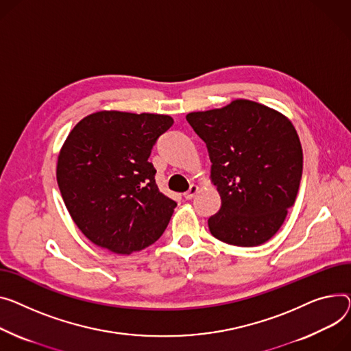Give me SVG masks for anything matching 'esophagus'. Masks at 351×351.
Segmentation results:
<instances>
[{
	"instance_id": "esophagus-1",
	"label": "esophagus",
	"mask_w": 351,
	"mask_h": 351,
	"mask_svg": "<svg viewBox=\"0 0 351 351\" xmlns=\"http://www.w3.org/2000/svg\"><path fill=\"white\" fill-rule=\"evenodd\" d=\"M199 192V186L197 184H191V188H189V191L188 192H184L183 193V196H184V199L186 200H191V199H193L195 196H196V193Z\"/></svg>"
}]
</instances>
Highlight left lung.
I'll return each mask as SVG.
<instances>
[{"instance_id":"obj_1","label":"left lung","mask_w":351,"mask_h":351,"mask_svg":"<svg viewBox=\"0 0 351 351\" xmlns=\"http://www.w3.org/2000/svg\"><path fill=\"white\" fill-rule=\"evenodd\" d=\"M186 120L207 145L210 179L221 197L210 232L237 247L267 243L284 224L302 178L303 154L291 120L245 99L189 112Z\"/></svg>"}]
</instances>
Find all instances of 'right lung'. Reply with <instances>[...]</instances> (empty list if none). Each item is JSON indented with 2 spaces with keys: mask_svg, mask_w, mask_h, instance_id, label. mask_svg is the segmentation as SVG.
Returning <instances> with one entry per match:
<instances>
[{
  "mask_svg": "<svg viewBox=\"0 0 351 351\" xmlns=\"http://www.w3.org/2000/svg\"><path fill=\"white\" fill-rule=\"evenodd\" d=\"M172 124L163 114L104 110L69 132L56 179L70 216L91 243L128 255L165 231L176 202L159 192L148 158Z\"/></svg>",
  "mask_w": 351,
  "mask_h": 351,
  "instance_id": "add662e5",
  "label": "right lung"
}]
</instances>
